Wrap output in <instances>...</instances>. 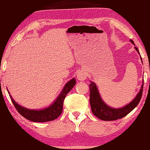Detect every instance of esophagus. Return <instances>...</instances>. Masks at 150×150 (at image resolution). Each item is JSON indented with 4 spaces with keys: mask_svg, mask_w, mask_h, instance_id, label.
Returning a JSON list of instances; mask_svg holds the SVG:
<instances>
[{
    "mask_svg": "<svg viewBox=\"0 0 150 150\" xmlns=\"http://www.w3.org/2000/svg\"><path fill=\"white\" fill-rule=\"evenodd\" d=\"M86 77H87L86 73L84 71L81 70V71H80L78 73L77 79L79 81H84L85 79H86Z\"/></svg>",
    "mask_w": 150,
    "mask_h": 150,
    "instance_id": "obj_1",
    "label": "esophagus"
}]
</instances>
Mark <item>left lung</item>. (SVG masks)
<instances>
[{"label":"left lung","mask_w":150,"mask_h":150,"mask_svg":"<svg viewBox=\"0 0 150 150\" xmlns=\"http://www.w3.org/2000/svg\"><path fill=\"white\" fill-rule=\"evenodd\" d=\"M130 41L134 45L133 41L132 40ZM134 49L138 52V53L140 54L138 48L134 47ZM140 58H141L142 60L141 57H140ZM143 86L144 84H142L139 92L138 93L135 98L133 99V100L131 101L129 103L125 105L123 107L115 108L109 107L103 101L96 84L93 82H91V84L89 85L90 103L92 113L96 117H98V118L101 120H104V121H112V120H116L124 118L129 113L131 112L139 103L142 98Z\"/></svg>","instance_id":"1"}]
</instances>
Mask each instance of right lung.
Masks as SVG:
<instances>
[{"label":"right lung","instance_id":"add662e5","mask_svg":"<svg viewBox=\"0 0 150 150\" xmlns=\"http://www.w3.org/2000/svg\"><path fill=\"white\" fill-rule=\"evenodd\" d=\"M75 83L76 80L75 78L67 82L54 103H52V104L49 107L41 110H31L21 106L14 101L12 97L10 94V92H8V93L10 94L11 102L22 116L32 122H46L57 119L62 114L64 99L67 93L75 86Z\"/></svg>","mask_w":150,"mask_h":150}]
</instances>
